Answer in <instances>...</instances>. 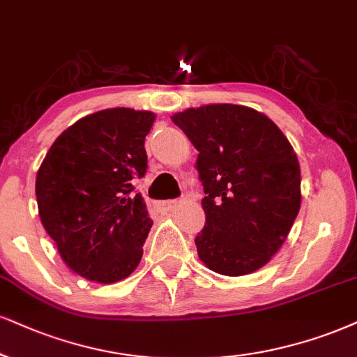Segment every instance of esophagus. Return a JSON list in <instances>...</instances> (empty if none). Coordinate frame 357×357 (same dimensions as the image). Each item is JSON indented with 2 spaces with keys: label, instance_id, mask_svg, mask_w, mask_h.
Instances as JSON below:
<instances>
[{
  "label": "esophagus",
  "instance_id": "esophagus-1",
  "mask_svg": "<svg viewBox=\"0 0 357 357\" xmlns=\"http://www.w3.org/2000/svg\"><path fill=\"white\" fill-rule=\"evenodd\" d=\"M177 204H178V200H164L158 204V208H160L162 212H169V210L174 208Z\"/></svg>",
  "mask_w": 357,
  "mask_h": 357
}]
</instances>
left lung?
<instances>
[{"label": "left lung", "instance_id": "left-lung-1", "mask_svg": "<svg viewBox=\"0 0 357 357\" xmlns=\"http://www.w3.org/2000/svg\"><path fill=\"white\" fill-rule=\"evenodd\" d=\"M199 151L205 227L199 258L225 276L270 261L288 238L301 206L296 152L280 127L246 105L208 104L172 116Z\"/></svg>", "mask_w": 357, "mask_h": 357}]
</instances>
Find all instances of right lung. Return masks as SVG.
<instances>
[{
  "mask_svg": "<svg viewBox=\"0 0 357 357\" xmlns=\"http://www.w3.org/2000/svg\"><path fill=\"white\" fill-rule=\"evenodd\" d=\"M155 114L114 107L79 119L54 140L36 175L44 230L69 270L96 283L127 278L152 220L132 180L147 170Z\"/></svg>",
  "mask_w": 357,
  "mask_h": 357,
  "instance_id": "1",
  "label": "right lung"
}]
</instances>
